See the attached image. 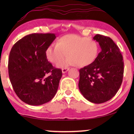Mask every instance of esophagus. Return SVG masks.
<instances>
[{
    "instance_id": "obj_1",
    "label": "esophagus",
    "mask_w": 134,
    "mask_h": 134,
    "mask_svg": "<svg viewBox=\"0 0 134 134\" xmlns=\"http://www.w3.org/2000/svg\"><path fill=\"white\" fill-rule=\"evenodd\" d=\"M69 68H63L62 69V72H63V74L64 73H66L69 70Z\"/></svg>"
}]
</instances>
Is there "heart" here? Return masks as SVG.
<instances>
[{
	"instance_id": "obj_1",
	"label": "heart",
	"mask_w": 134,
	"mask_h": 134,
	"mask_svg": "<svg viewBox=\"0 0 134 134\" xmlns=\"http://www.w3.org/2000/svg\"><path fill=\"white\" fill-rule=\"evenodd\" d=\"M99 52V46L95 40L75 34H68L61 36L57 44L49 45L45 54L51 63L56 65L58 63V67L64 68L77 64L80 67L90 65L96 60ZM68 53L70 57L62 61Z\"/></svg>"
}]
</instances>
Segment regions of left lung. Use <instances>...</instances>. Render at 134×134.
Returning a JSON list of instances; mask_svg holds the SVG:
<instances>
[{
  "mask_svg": "<svg viewBox=\"0 0 134 134\" xmlns=\"http://www.w3.org/2000/svg\"><path fill=\"white\" fill-rule=\"evenodd\" d=\"M93 40L99 44L101 51L92 64L79 70V88L88 100L100 104L111 99L120 89L124 62L120 49L110 38L97 34Z\"/></svg>",
  "mask_w": 134,
  "mask_h": 134,
  "instance_id": "1",
  "label": "left lung"
}]
</instances>
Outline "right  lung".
Returning a JSON list of instances; mask_svg holds the SVG:
<instances>
[{
	"label": "right lung",
	"instance_id": "right-lung-1",
	"mask_svg": "<svg viewBox=\"0 0 134 134\" xmlns=\"http://www.w3.org/2000/svg\"><path fill=\"white\" fill-rule=\"evenodd\" d=\"M53 34H32L13 45L8 59V74L14 92L22 101L40 105L52 99L62 76L46 56V49L55 39Z\"/></svg>",
	"mask_w": 134,
	"mask_h": 134
}]
</instances>
